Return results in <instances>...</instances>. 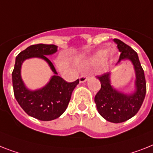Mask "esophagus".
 Listing matches in <instances>:
<instances>
[{"mask_svg": "<svg viewBox=\"0 0 153 153\" xmlns=\"http://www.w3.org/2000/svg\"><path fill=\"white\" fill-rule=\"evenodd\" d=\"M79 82L80 83H84V82L87 81V79H88V75H86V74H84V75H81L79 76Z\"/></svg>", "mask_w": 153, "mask_h": 153, "instance_id": "esophagus-1", "label": "esophagus"}]
</instances>
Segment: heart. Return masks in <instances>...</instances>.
Wrapping results in <instances>:
<instances>
[{
    "label": "heart",
    "instance_id": "obj_1",
    "mask_svg": "<svg viewBox=\"0 0 153 153\" xmlns=\"http://www.w3.org/2000/svg\"><path fill=\"white\" fill-rule=\"evenodd\" d=\"M108 54V50L107 49H102L97 51L95 54L92 57H91L90 59H88V60H86L85 64L86 65H95V64H98V63L102 62L105 56ZM110 54L112 55L114 54L113 51H111Z\"/></svg>",
    "mask_w": 153,
    "mask_h": 153
}]
</instances>
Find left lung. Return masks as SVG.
<instances>
[{
    "mask_svg": "<svg viewBox=\"0 0 153 153\" xmlns=\"http://www.w3.org/2000/svg\"><path fill=\"white\" fill-rule=\"evenodd\" d=\"M120 55L119 61L128 59L135 70V91L132 94H123L111 85L110 73L97 76L101 82V89L94 97V102L99 114L107 121L122 123L137 114L146 97V82L137 54L131 47L119 39H114Z\"/></svg>",
    "mask_w": 153,
    "mask_h": 153,
    "instance_id": "obj_1",
    "label": "left lung"
}]
</instances>
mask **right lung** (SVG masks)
I'll return each instance as SVG.
<instances>
[{
  "label": "right lung",
  "instance_id": "1",
  "mask_svg": "<svg viewBox=\"0 0 153 153\" xmlns=\"http://www.w3.org/2000/svg\"><path fill=\"white\" fill-rule=\"evenodd\" d=\"M57 48L56 45L44 44L28 47L16 57L12 72L15 98L29 116L39 120L50 121L60 117L67 108L72 92L79 84V79L69 83L58 76L52 62L47 58V55L56 52ZM30 57H40L45 60L54 73V76L48 84L39 90L27 89L21 77L22 62Z\"/></svg>",
  "mask_w": 153,
  "mask_h": 153
}]
</instances>
